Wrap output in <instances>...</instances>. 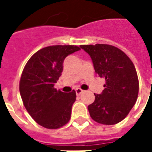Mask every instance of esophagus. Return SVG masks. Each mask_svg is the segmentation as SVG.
Here are the masks:
<instances>
[{
    "mask_svg": "<svg viewBox=\"0 0 152 152\" xmlns=\"http://www.w3.org/2000/svg\"><path fill=\"white\" fill-rule=\"evenodd\" d=\"M82 93H83V90L81 89H80V88H77V89H76V95H80V94H81Z\"/></svg>",
    "mask_w": 152,
    "mask_h": 152,
    "instance_id": "obj_1",
    "label": "esophagus"
}]
</instances>
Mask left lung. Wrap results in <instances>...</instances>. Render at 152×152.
Wrapping results in <instances>:
<instances>
[{
	"label": "left lung",
	"instance_id": "obj_1",
	"mask_svg": "<svg viewBox=\"0 0 152 152\" xmlns=\"http://www.w3.org/2000/svg\"><path fill=\"white\" fill-rule=\"evenodd\" d=\"M80 48L89 54L96 74L106 80L102 94H94V102L88 106L89 115L99 124H117L127 116L137 101L139 84L134 63L113 45L96 44Z\"/></svg>",
	"mask_w": 152,
	"mask_h": 152
}]
</instances>
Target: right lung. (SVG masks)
Segmentation results:
<instances>
[{"label":"right lung","mask_w":152,"mask_h":152,"mask_svg":"<svg viewBox=\"0 0 152 152\" xmlns=\"http://www.w3.org/2000/svg\"><path fill=\"white\" fill-rule=\"evenodd\" d=\"M80 50L76 45L45 47L25 65L19 82L22 100L32 119L46 129H58L70 121L76 91L66 94L53 86L62 75L66 57Z\"/></svg>","instance_id":"1"}]
</instances>
